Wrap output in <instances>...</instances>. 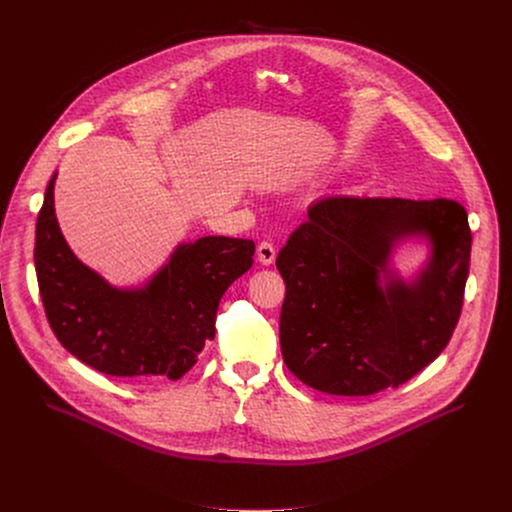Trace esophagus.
Masks as SVG:
<instances>
[{
  "label": "esophagus",
  "instance_id": "1",
  "mask_svg": "<svg viewBox=\"0 0 512 512\" xmlns=\"http://www.w3.org/2000/svg\"><path fill=\"white\" fill-rule=\"evenodd\" d=\"M257 257H259V261H261L263 265H271V263L275 261V247H273V243H269V241L259 243V247H257Z\"/></svg>",
  "mask_w": 512,
  "mask_h": 512
}]
</instances>
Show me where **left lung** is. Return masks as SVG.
Instances as JSON below:
<instances>
[{"instance_id":"8db88e82","label":"left lung","mask_w":512,"mask_h":512,"mask_svg":"<svg viewBox=\"0 0 512 512\" xmlns=\"http://www.w3.org/2000/svg\"><path fill=\"white\" fill-rule=\"evenodd\" d=\"M425 234L434 247L411 286L378 275L395 240ZM472 231L448 198L328 196L314 202L277 255L285 281L279 342L308 387L364 397L413 379L448 346L464 304Z\"/></svg>"}]
</instances>
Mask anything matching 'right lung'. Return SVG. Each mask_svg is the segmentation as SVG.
Returning <instances> with one entry per match:
<instances>
[{"label": "right lung", "mask_w": 512, "mask_h": 512, "mask_svg": "<svg viewBox=\"0 0 512 512\" xmlns=\"http://www.w3.org/2000/svg\"><path fill=\"white\" fill-rule=\"evenodd\" d=\"M54 180L36 221L34 265L48 324L95 371L131 381L184 377L214 338L218 302L253 265L249 239L180 245L143 289H115L72 253L54 214Z\"/></svg>", "instance_id": "add662e5"}]
</instances>
